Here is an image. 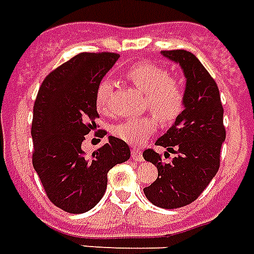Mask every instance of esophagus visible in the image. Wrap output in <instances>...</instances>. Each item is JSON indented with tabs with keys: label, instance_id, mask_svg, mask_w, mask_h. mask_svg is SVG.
<instances>
[{
	"label": "esophagus",
	"instance_id": "esophagus-1",
	"mask_svg": "<svg viewBox=\"0 0 254 254\" xmlns=\"http://www.w3.org/2000/svg\"><path fill=\"white\" fill-rule=\"evenodd\" d=\"M131 158H133L134 161H138V162H141L142 160H144V157H142V153H141L140 149H131Z\"/></svg>",
	"mask_w": 254,
	"mask_h": 254
}]
</instances>
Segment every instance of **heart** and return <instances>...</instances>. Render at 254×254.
<instances>
[{
  "instance_id": "heart-1",
  "label": "heart",
  "mask_w": 254,
  "mask_h": 254,
  "mask_svg": "<svg viewBox=\"0 0 254 254\" xmlns=\"http://www.w3.org/2000/svg\"><path fill=\"white\" fill-rule=\"evenodd\" d=\"M127 78L145 93L144 108L156 116H142L124 121L114 127V134L129 145H141L157 129L158 120L165 125L174 123L183 113L185 92L179 81L172 78L169 71L153 63H140L131 66ZM113 84L109 78L100 82L96 92V108L98 113L112 114L109 98Z\"/></svg>"
}]
</instances>
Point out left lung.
Returning <instances> with one entry per match:
<instances>
[{"label":"left lung","instance_id":"8db88e82","mask_svg":"<svg viewBox=\"0 0 254 254\" xmlns=\"http://www.w3.org/2000/svg\"><path fill=\"white\" fill-rule=\"evenodd\" d=\"M162 54L180 64L184 70L185 109L173 127L156 141V145L177 156L164 162L154 149L142 153L145 160L158 169L157 180L145 188L144 193L156 206L176 209L197 200L216 176L226 131L217 84L198 58L183 49L162 50Z\"/></svg>","mask_w":254,"mask_h":254}]
</instances>
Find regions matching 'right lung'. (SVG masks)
<instances>
[{"label":"right lung","instance_id":"1","mask_svg":"<svg viewBox=\"0 0 254 254\" xmlns=\"http://www.w3.org/2000/svg\"><path fill=\"white\" fill-rule=\"evenodd\" d=\"M120 54L80 53L56 67L40 86L33 108V166L48 198L67 213L88 212L101 200L108 172L129 160L125 141L109 142L85 156L81 145L98 125L96 92ZM106 130L94 135L104 137Z\"/></svg>","mask_w":254,"mask_h":254}]
</instances>
